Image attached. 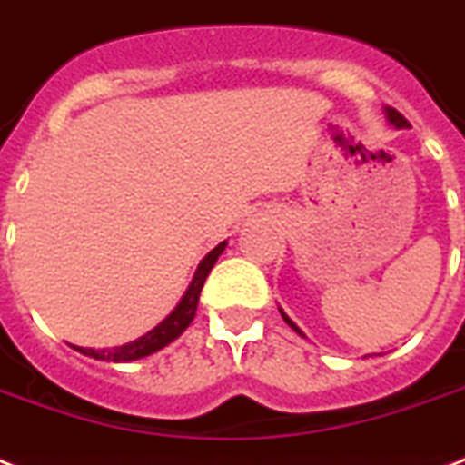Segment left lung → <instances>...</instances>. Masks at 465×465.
Returning <instances> with one entry per match:
<instances>
[{
    "instance_id": "obj_1",
    "label": "left lung",
    "mask_w": 465,
    "mask_h": 465,
    "mask_svg": "<svg viewBox=\"0 0 465 465\" xmlns=\"http://www.w3.org/2000/svg\"><path fill=\"white\" fill-rule=\"evenodd\" d=\"M386 118H389L391 125H396V127H408V120H405L403 115H401V113L396 111V108H386ZM280 313H282V318H284V321H287V325H290V328H294V331H297L299 335H304V332H302V331H299V328H297V323H294V321H292V318L287 316V313H284L282 309H280Z\"/></svg>"
}]
</instances>
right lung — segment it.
<instances>
[{"instance_id":"obj_1","label":"right lung","mask_w":465,"mask_h":465,"mask_svg":"<svg viewBox=\"0 0 465 465\" xmlns=\"http://www.w3.org/2000/svg\"><path fill=\"white\" fill-rule=\"evenodd\" d=\"M224 248H226V241H222L217 248H212L210 253L204 255L203 262L197 265L195 277H193L188 292L183 294L181 304L175 306V309L171 311V316L163 318L154 331H149L147 335H142V338L134 340V342H127V345L123 347H113V350H91V347H74V350H79V352L86 354V357H94V360H101V361H133L156 352V350H161V347H166L168 342H173V340L178 338V335H181L190 323H193L204 280H207V275H210V270L214 268V262H217L219 255L224 253Z\"/></svg>"}]
</instances>
